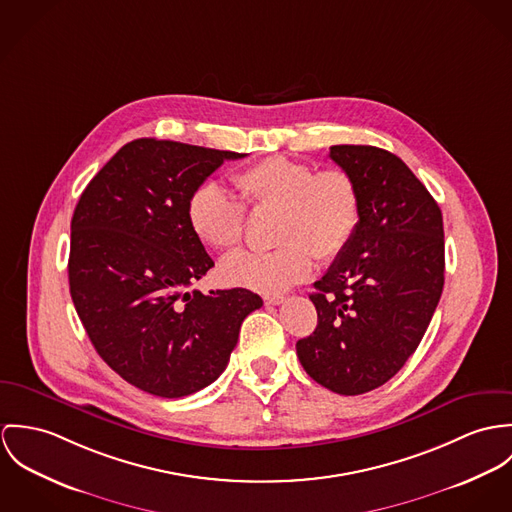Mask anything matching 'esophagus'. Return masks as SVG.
<instances>
[{"instance_id":"obj_1","label":"esophagus","mask_w":512,"mask_h":512,"mask_svg":"<svg viewBox=\"0 0 512 512\" xmlns=\"http://www.w3.org/2000/svg\"><path fill=\"white\" fill-rule=\"evenodd\" d=\"M265 302H267V304H273V306H279V304H283L284 296L283 294H273V296H265Z\"/></svg>"}]
</instances>
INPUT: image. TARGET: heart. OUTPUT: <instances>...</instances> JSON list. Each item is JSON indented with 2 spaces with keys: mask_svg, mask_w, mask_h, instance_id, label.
<instances>
[{
  "mask_svg": "<svg viewBox=\"0 0 512 512\" xmlns=\"http://www.w3.org/2000/svg\"><path fill=\"white\" fill-rule=\"evenodd\" d=\"M235 198L222 184L204 182L188 200L194 233L212 249L235 247L245 231V206L279 208L275 251H237L222 263L231 286L277 294L310 277L314 255L334 259L351 243L361 220L353 178L340 169L316 167L288 157H267L233 174Z\"/></svg>",
  "mask_w": 512,
  "mask_h": 512,
  "instance_id": "b5f03b06",
  "label": "heart"
}]
</instances>
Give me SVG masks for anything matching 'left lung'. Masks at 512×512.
Returning a JSON list of instances; mask_svg holds the SVG:
<instances>
[{"label": "left lung", "instance_id": "1", "mask_svg": "<svg viewBox=\"0 0 512 512\" xmlns=\"http://www.w3.org/2000/svg\"><path fill=\"white\" fill-rule=\"evenodd\" d=\"M330 159L353 178L361 220L314 283L318 326L296 341V355L316 383L353 397L395 377L422 340L444 288V222L397 155L334 145Z\"/></svg>", "mask_w": 512, "mask_h": 512}]
</instances>
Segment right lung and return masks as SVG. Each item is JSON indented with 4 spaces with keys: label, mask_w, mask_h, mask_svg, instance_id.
Instances as JSON below:
<instances>
[{
    "label": "right lung",
    "mask_w": 512,
    "mask_h": 512,
    "mask_svg": "<svg viewBox=\"0 0 512 512\" xmlns=\"http://www.w3.org/2000/svg\"><path fill=\"white\" fill-rule=\"evenodd\" d=\"M243 153L178 141L123 145L82 192L68 283L98 355L133 387L192 395L226 369L241 322L263 306L247 288L200 290L214 261L188 220L192 192Z\"/></svg>",
    "instance_id": "add662e5"
}]
</instances>
